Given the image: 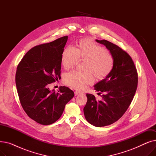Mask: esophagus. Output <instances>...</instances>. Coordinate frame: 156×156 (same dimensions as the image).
I'll return each instance as SVG.
<instances>
[{
	"mask_svg": "<svg viewBox=\"0 0 156 156\" xmlns=\"http://www.w3.org/2000/svg\"><path fill=\"white\" fill-rule=\"evenodd\" d=\"M81 93L80 92H78V91H75V96H76V95H78L79 94H80Z\"/></svg>",
	"mask_w": 156,
	"mask_h": 156,
	"instance_id": "esophagus-1",
	"label": "esophagus"
}]
</instances>
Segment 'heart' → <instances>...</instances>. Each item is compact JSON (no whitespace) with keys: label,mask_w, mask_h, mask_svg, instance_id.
I'll list each match as a JSON object with an SVG mask.
<instances>
[{"label":"heart","mask_w":156,"mask_h":156,"mask_svg":"<svg viewBox=\"0 0 156 156\" xmlns=\"http://www.w3.org/2000/svg\"><path fill=\"white\" fill-rule=\"evenodd\" d=\"M79 59L85 61L83 69L85 71H72L66 74L64 82L72 88L82 90L94 83V75L102 80L109 76L114 67V57L108 50L89 38L80 40L76 48L66 47L61 55V64L66 69H69Z\"/></svg>","instance_id":"1"}]
</instances>
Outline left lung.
Instances as JSON below:
<instances>
[{"label":"left lung","mask_w":156,"mask_h":156,"mask_svg":"<svg viewBox=\"0 0 156 156\" xmlns=\"http://www.w3.org/2000/svg\"><path fill=\"white\" fill-rule=\"evenodd\" d=\"M96 42L110 51L114 61L109 76L94 86L96 91L104 93L102 100L97 101L94 95L87 94L83 109L87 121L101 127L114 123L126 111L136 90L138 73L132 57L121 47L105 40Z\"/></svg>","instance_id":"left-lung-1"}]
</instances>
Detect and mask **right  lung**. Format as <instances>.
<instances>
[{
    "label": "right lung",
    "instance_id": "1",
    "mask_svg": "<svg viewBox=\"0 0 156 156\" xmlns=\"http://www.w3.org/2000/svg\"><path fill=\"white\" fill-rule=\"evenodd\" d=\"M67 40L68 36H64L31 48L16 69V85L22 108L40 125L58 120L66 104L75 95L67 87H60L57 93L48 88L61 78V55Z\"/></svg>",
    "mask_w": 156,
    "mask_h": 156
}]
</instances>
